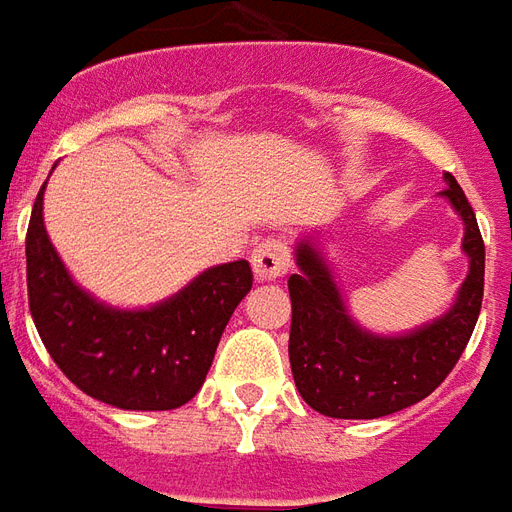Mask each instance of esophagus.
Returning a JSON list of instances; mask_svg holds the SVG:
<instances>
[{
    "mask_svg": "<svg viewBox=\"0 0 512 512\" xmlns=\"http://www.w3.org/2000/svg\"><path fill=\"white\" fill-rule=\"evenodd\" d=\"M289 261H292V253H289V245L283 240L272 237V240L259 242L251 256L256 281H275V278H281L283 272L289 270Z\"/></svg>",
    "mask_w": 512,
    "mask_h": 512,
    "instance_id": "1",
    "label": "esophagus"
}]
</instances>
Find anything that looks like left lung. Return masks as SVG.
Wrapping results in <instances>:
<instances>
[{
	"label": "left lung",
	"mask_w": 512,
	"mask_h": 512,
	"mask_svg": "<svg viewBox=\"0 0 512 512\" xmlns=\"http://www.w3.org/2000/svg\"><path fill=\"white\" fill-rule=\"evenodd\" d=\"M442 190L464 220L469 275L453 308L406 335H374L346 313L330 267L311 240L297 245L300 272L289 278V363L305 404L338 420H374L423 401L445 382L472 338L486 275V245L472 204L453 174Z\"/></svg>",
	"instance_id": "left-lung-1"
}]
</instances>
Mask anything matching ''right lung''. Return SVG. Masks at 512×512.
I'll list each match as a JSON object with an SVG mask.
<instances>
[{
	"mask_svg": "<svg viewBox=\"0 0 512 512\" xmlns=\"http://www.w3.org/2000/svg\"><path fill=\"white\" fill-rule=\"evenodd\" d=\"M43 190L26 229V289L51 360L78 390L117 409L166 412L188 404L207 379L231 313L251 292V264L212 267L147 311L108 308L67 275L43 226Z\"/></svg>",
	"mask_w": 512,
	"mask_h": 512,
	"instance_id": "1",
	"label": "right lung"
}]
</instances>
